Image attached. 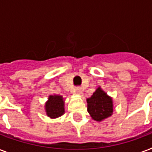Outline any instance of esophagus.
Masks as SVG:
<instances>
[{"label": "esophagus", "instance_id": "obj_1", "mask_svg": "<svg viewBox=\"0 0 152 152\" xmlns=\"http://www.w3.org/2000/svg\"><path fill=\"white\" fill-rule=\"evenodd\" d=\"M75 91H76L77 94H79V95H81V94H82V88H81L80 87H77V88H76V89H75Z\"/></svg>", "mask_w": 152, "mask_h": 152}]
</instances>
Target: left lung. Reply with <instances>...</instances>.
I'll list each match as a JSON object with an SVG mask.
<instances>
[{"label": "left lung", "mask_w": 152, "mask_h": 152, "mask_svg": "<svg viewBox=\"0 0 152 152\" xmlns=\"http://www.w3.org/2000/svg\"><path fill=\"white\" fill-rule=\"evenodd\" d=\"M88 111L96 121H102L113 113V100L102 88H98L90 98L87 99Z\"/></svg>", "instance_id": "8db88e82"}]
</instances>
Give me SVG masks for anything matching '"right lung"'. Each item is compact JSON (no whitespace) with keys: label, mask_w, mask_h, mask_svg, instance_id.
I'll list each match as a JSON object with an SVG mask.
<instances>
[{"label":"right lung","mask_w":152,"mask_h":152,"mask_svg":"<svg viewBox=\"0 0 152 152\" xmlns=\"http://www.w3.org/2000/svg\"><path fill=\"white\" fill-rule=\"evenodd\" d=\"M64 101L61 95H50L45 104L46 114L50 118H57L64 113Z\"/></svg>","instance_id":"1"}]
</instances>
